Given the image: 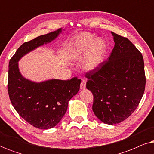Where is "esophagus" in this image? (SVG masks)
Segmentation results:
<instances>
[{
	"instance_id": "obj_1",
	"label": "esophagus",
	"mask_w": 154,
	"mask_h": 154,
	"mask_svg": "<svg viewBox=\"0 0 154 154\" xmlns=\"http://www.w3.org/2000/svg\"><path fill=\"white\" fill-rule=\"evenodd\" d=\"M85 87H86V81H85V80L83 79L81 81V86H80V88H81V90H83V89H85Z\"/></svg>"
}]
</instances>
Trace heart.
I'll use <instances>...</instances> for the list:
<instances>
[{
    "mask_svg": "<svg viewBox=\"0 0 154 154\" xmlns=\"http://www.w3.org/2000/svg\"><path fill=\"white\" fill-rule=\"evenodd\" d=\"M94 39L92 34L85 33L80 35L70 45L71 54L73 58L81 60L87 54L84 67L89 71L99 67L105 54L104 43L100 39Z\"/></svg>",
    "mask_w": 154,
    "mask_h": 154,
    "instance_id": "b5f03b06",
    "label": "heart"
}]
</instances>
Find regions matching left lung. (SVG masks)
<instances>
[{
	"label": "left lung",
	"mask_w": 154,
	"mask_h": 154,
	"mask_svg": "<svg viewBox=\"0 0 154 154\" xmlns=\"http://www.w3.org/2000/svg\"><path fill=\"white\" fill-rule=\"evenodd\" d=\"M115 45L106 60L85 73L93 94L92 111L103 123L114 125L135 111L146 85L142 54L127 38L111 32Z\"/></svg>",
	"instance_id": "1"
}]
</instances>
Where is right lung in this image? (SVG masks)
<instances>
[{
  "label": "right lung",
  "mask_w": 154,
  "mask_h": 154,
  "mask_svg": "<svg viewBox=\"0 0 154 154\" xmlns=\"http://www.w3.org/2000/svg\"><path fill=\"white\" fill-rule=\"evenodd\" d=\"M62 29L25 42L9 62L8 91L12 106L22 119L33 127L50 129L57 125L66 112L69 100L80 89L81 79H52L35 83L21 75L18 61L44 43L54 40Z\"/></svg>",
  "instance_id": "obj_1"
}]
</instances>
